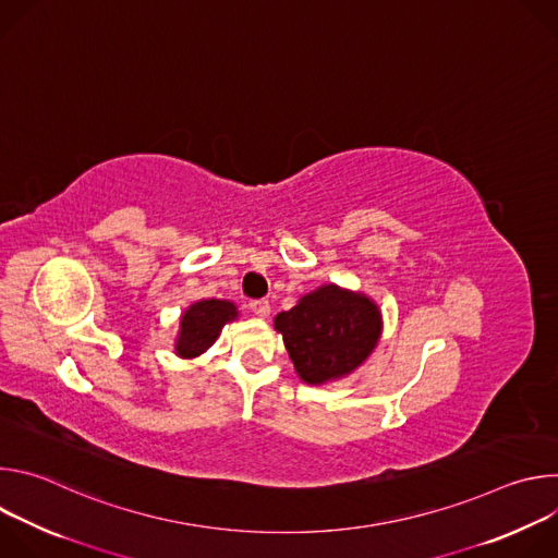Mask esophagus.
<instances>
[{
    "instance_id": "obj_1",
    "label": "esophagus",
    "mask_w": 558,
    "mask_h": 558,
    "mask_svg": "<svg viewBox=\"0 0 558 558\" xmlns=\"http://www.w3.org/2000/svg\"><path fill=\"white\" fill-rule=\"evenodd\" d=\"M250 308H252L256 315H260V317H267V315L271 313V304H269V300H265V298H260V300H250Z\"/></svg>"
}]
</instances>
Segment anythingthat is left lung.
Listing matches in <instances>:
<instances>
[{
	"label": "left lung",
	"instance_id": "1",
	"mask_svg": "<svg viewBox=\"0 0 558 558\" xmlns=\"http://www.w3.org/2000/svg\"><path fill=\"white\" fill-rule=\"evenodd\" d=\"M295 373L306 384H327L353 373L381 336L379 306L364 293L323 284L276 315Z\"/></svg>",
	"mask_w": 558,
	"mask_h": 558
}]
</instances>
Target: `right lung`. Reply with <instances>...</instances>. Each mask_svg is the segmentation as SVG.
Instances as JSON below:
<instances>
[{"label": "right lung", "mask_w": 558, "mask_h": 558, "mask_svg": "<svg viewBox=\"0 0 558 558\" xmlns=\"http://www.w3.org/2000/svg\"><path fill=\"white\" fill-rule=\"evenodd\" d=\"M238 317V308L229 300H201L187 306L181 317V329L177 338V355L192 360L205 353L220 336L222 327Z\"/></svg>", "instance_id": "1"}]
</instances>
